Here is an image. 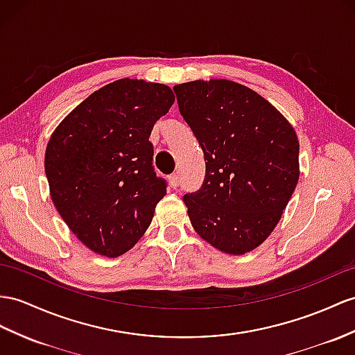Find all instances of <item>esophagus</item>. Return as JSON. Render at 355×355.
Here are the masks:
<instances>
[{
    "mask_svg": "<svg viewBox=\"0 0 355 355\" xmlns=\"http://www.w3.org/2000/svg\"><path fill=\"white\" fill-rule=\"evenodd\" d=\"M168 180H170V187H171L173 189H176V188L179 187V184H180V180H179V176L176 175V173H175V175H171Z\"/></svg>",
    "mask_w": 355,
    "mask_h": 355,
    "instance_id": "esophagus-1",
    "label": "esophagus"
}]
</instances>
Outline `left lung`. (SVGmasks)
<instances>
[{"label": "left lung", "mask_w": 355, "mask_h": 355, "mask_svg": "<svg viewBox=\"0 0 355 355\" xmlns=\"http://www.w3.org/2000/svg\"><path fill=\"white\" fill-rule=\"evenodd\" d=\"M173 90L206 162L202 188L184 196L193 227L220 252H252L298 184L297 134L277 108L235 81L197 80Z\"/></svg>", "instance_id": "obj_1"}]
</instances>
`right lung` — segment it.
Masks as SVG:
<instances>
[{
    "label": "right lung",
    "instance_id": "1",
    "mask_svg": "<svg viewBox=\"0 0 355 355\" xmlns=\"http://www.w3.org/2000/svg\"><path fill=\"white\" fill-rule=\"evenodd\" d=\"M173 102L166 84L123 78L92 93L51 135L45 152L51 198L92 252L122 256L148 230L167 193L152 166L149 137Z\"/></svg>",
    "mask_w": 355,
    "mask_h": 355
}]
</instances>
